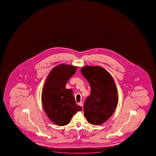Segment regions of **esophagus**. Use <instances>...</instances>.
<instances>
[{
  "label": "esophagus",
  "instance_id": "esophagus-1",
  "mask_svg": "<svg viewBox=\"0 0 156 156\" xmlns=\"http://www.w3.org/2000/svg\"><path fill=\"white\" fill-rule=\"evenodd\" d=\"M78 104H79V105L80 106H81V107L83 106V103H82V101H81L80 103H78Z\"/></svg>",
  "mask_w": 156,
  "mask_h": 156
}]
</instances>
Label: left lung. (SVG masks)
<instances>
[{"label": "left lung", "mask_w": 156, "mask_h": 156, "mask_svg": "<svg viewBox=\"0 0 156 156\" xmlns=\"http://www.w3.org/2000/svg\"><path fill=\"white\" fill-rule=\"evenodd\" d=\"M81 71L91 89L84 104L85 116L90 124H103L116 108L118 95L115 83L110 74L101 66H87Z\"/></svg>", "instance_id": "left-lung-1"}]
</instances>
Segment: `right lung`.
<instances>
[{
    "instance_id": "obj_1",
    "label": "right lung",
    "mask_w": 156,
    "mask_h": 156,
    "mask_svg": "<svg viewBox=\"0 0 156 156\" xmlns=\"http://www.w3.org/2000/svg\"><path fill=\"white\" fill-rule=\"evenodd\" d=\"M76 69V66L70 65L57 66L48 74L44 86L43 108L51 121L59 126L69 123L73 115L82 110L77 105L73 90L66 88V82Z\"/></svg>"
}]
</instances>
